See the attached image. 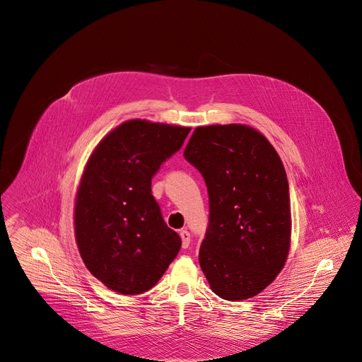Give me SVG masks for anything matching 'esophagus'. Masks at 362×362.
<instances>
[{
	"label": "esophagus",
	"instance_id": "esophagus-1",
	"mask_svg": "<svg viewBox=\"0 0 362 362\" xmlns=\"http://www.w3.org/2000/svg\"><path fill=\"white\" fill-rule=\"evenodd\" d=\"M180 238H182V246L186 249L190 245V233L186 229L180 230Z\"/></svg>",
	"mask_w": 362,
	"mask_h": 362
}]
</instances>
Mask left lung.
<instances>
[{"label":"left lung","mask_w":362,"mask_h":362,"mask_svg":"<svg viewBox=\"0 0 362 362\" xmlns=\"http://www.w3.org/2000/svg\"><path fill=\"white\" fill-rule=\"evenodd\" d=\"M183 154L209 194L199 250L206 279L228 300L257 295L289 252V185L281 158L265 136L243 124L197 127Z\"/></svg>","instance_id":"left-lung-1"}]
</instances>
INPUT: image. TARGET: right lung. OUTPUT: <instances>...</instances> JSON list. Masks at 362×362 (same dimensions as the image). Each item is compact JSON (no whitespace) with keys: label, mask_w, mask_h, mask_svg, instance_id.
I'll return each mask as SVG.
<instances>
[{"label":"right lung","mask_w":362,"mask_h":362,"mask_svg":"<svg viewBox=\"0 0 362 362\" xmlns=\"http://www.w3.org/2000/svg\"><path fill=\"white\" fill-rule=\"evenodd\" d=\"M190 129L129 120L103 139L77 192L76 240L87 269L123 295L151 289L182 240L151 194V179Z\"/></svg>","instance_id":"1"}]
</instances>
